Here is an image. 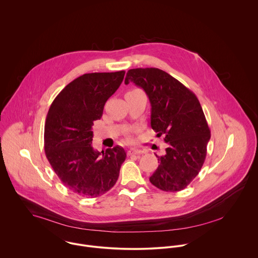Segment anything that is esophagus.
<instances>
[{"instance_id": "34e87169", "label": "esophagus", "mask_w": 258, "mask_h": 258, "mask_svg": "<svg viewBox=\"0 0 258 258\" xmlns=\"http://www.w3.org/2000/svg\"><path fill=\"white\" fill-rule=\"evenodd\" d=\"M145 152L143 150H139V149H130L128 151V155H142Z\"/></svg>"}]
</instances>
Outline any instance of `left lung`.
I'll list each match as a JSON object with an SVG mask.
<instances>
[{
	"label": "left lung",
	"mask_w": 258,
	"mask_h": 258,
	"mask_svg": "<svg viewBox=\"0 0 258 258\" xmlns=\"http://www.w3.org/2000/svg\"><path fill=\"white\" fill-rule=\"evenodd\" d=\"M143 88L151 103V127L165 136L164 156L150 182L165 191L186 187L200 173L211 139L206 116L196 94L172 75L155 68L128 71L125 84Z\"/></svg>",
	"instance_id": "8db88e82"
}]
</instances>
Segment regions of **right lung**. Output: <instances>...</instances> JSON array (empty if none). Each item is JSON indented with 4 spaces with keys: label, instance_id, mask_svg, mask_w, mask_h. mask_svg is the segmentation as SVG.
I'll list each match as a JSON object with an SVG mask.
<instances>
[{
    "label": "right lung",
    "instance_id": "obj_1",
    "mask_svg": "<svg viewBox=\"0 0 258 258\" xmlns=\"http://www.w3.org/2000/svg\"><path fill=\"white\" fill-rule=\"evenodd\" d=\"M125 72L85 74L69 83L52 101L44 126L45 156L69 189L97 198L116 184L126 153L120 146L95 151L93 121L123 81Z\"/></svg>",
    "mask_w": 258,
    "mask_h": 258
}]
</instances>
